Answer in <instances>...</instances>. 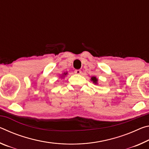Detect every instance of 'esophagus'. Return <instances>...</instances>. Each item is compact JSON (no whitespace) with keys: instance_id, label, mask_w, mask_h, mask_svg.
Returning a JSON list of instances; mask_svg holds the SVG:
<instances>
[{"instance_id":"esophagus-1","label":"esophagus","mask_w":149,"mask_h":149,"mask_svg":"<svg viewBox=\"0 0 149 149\" xmlns=\"http://www.w3.org/2000/svg\"><path fill=\"white\" fill-rule=\"evenodd\" d=\"M74 73H75V74L79 75V74H81V71L80 70H75V72H74Z\"/></svg>"}]
</instances>
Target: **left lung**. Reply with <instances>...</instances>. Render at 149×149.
<instances>
[{"label": "left lung", "instance_id": "obj_1", "mask_svg": "<svg viewBox=\"0 0 149 149\" xmlns=\"http://www.w3.org/2000/svg\"><path fill=\"white\" fill-rule=\"evenodd\" d=\"M91 81L95 85H98V79L95 76H93L91 77Z\"/></svg>", "mask_w": 149, "mask_h": 149}]
</instances>
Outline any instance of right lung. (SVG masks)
I'll return each mask as SVG.
<instances>
[{"label": "right lung", "instance_id": "1", "mask_svg": "<svg viewBox=\"0 0 149 149\" xmlns=\"http://www.w3.org/2000/svg\"><path fill=\"white\" fill-rule=\"evenodd\" d=\"M68 74V72H64V74H62L61 75H60V78H64V77H65V75H66Z\"/></svg>", "mask_w": 149, "mask_h": 149}]
</instances>
